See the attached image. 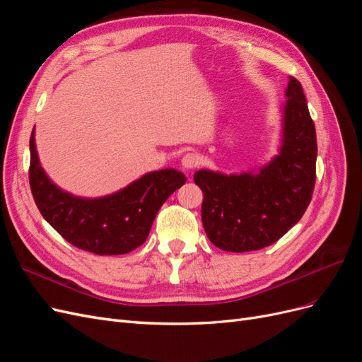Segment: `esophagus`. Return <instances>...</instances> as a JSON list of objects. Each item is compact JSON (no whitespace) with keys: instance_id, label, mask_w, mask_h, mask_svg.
Here are the masks:
<instances>
[{"instance_id":"esophagus-1","label":"esophagus","mask_w":362,"mask_h":362,"mask_svg":"<svg viewBox=\"0 0 362 362\" xmlns=\"http://www.w3.org/2000/svg\"><path fill=\"white\" fill-rule=\"evenodd\" d=\"M201 161H202V158L199 154H196V152H187V154L182 157V168L189 169V170L194 169L199 166Z\"/></svg>"}]
</instances>
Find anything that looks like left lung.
Returning a JSON list of instances; mask_svg holds the SVG:
<instances>
[{
    "label": "left lung",
    "instance_id": "8db88e82",
    "mask_svg": "<svg viewBox=\"0 0 362 362\" xmlns=\"http://www.w3.org/2000/svg\"><path fill=\"white\" fill-rule=\"evenodd\" d=\"M279 154L258 173L198 170L202 223L210 242L228 252L270 246L300 221L315 185L317 139L302 84L290 76Z\"/></svg>",
    "mask_w": 362,
    "mask_h": 362
}]
</instances>
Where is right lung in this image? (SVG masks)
Listing matches in <instances>:
<instances>
[{"instance_id":"right-lung-1","label":"right lung","mask_w":362,"mask_h":362,"mask_svg":"<svg viewBox=\"0 0 362 362\" xmlns=\"http://www.w3.org/2000/svg\"><path fill=\"white\" fill-rule=\"evenodd\" d=\"M28 180L40 214L66 242L96 255H122L145 243L160 206L187 178L163 169L104 198H78L60 190L43 172L33 129Z\"/></svg>"}]
</instances>
